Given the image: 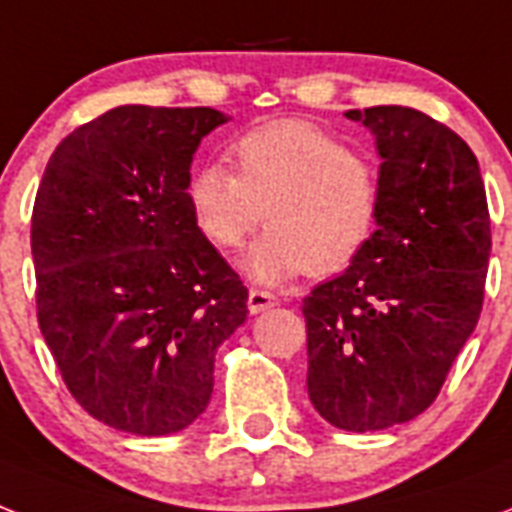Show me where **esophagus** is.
I'll return each instance as SVG.
<instances>
[{"label": "esophagus", "instance_id": "1", "mask_svg": "<svg viewBox=\"0 0 512 512\" xmlns=\"http://www.w3.org/2000/svg\"><path fill=\"white\" fill-rule=\"evenodd\" d=\"M275 304V293L261 291V288H251V291H248V310H251V315H259V312L269 310V307H275Z\"/></svg>", "mask_w": 512, "mask_h": 512}]
</instances>
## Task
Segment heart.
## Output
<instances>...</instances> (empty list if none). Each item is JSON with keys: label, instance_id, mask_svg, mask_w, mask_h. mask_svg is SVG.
<instances>
[{"label": "heart", "instance_id": "obj_1", "mask_svg": "<svg viewBox=\"0 0 512 512\" xmlns=\"http://www.w3.org/2000/svg\"><path fill=\"white\" fill-rule=\"evenodd\" d=\"M189 176L197 227L224 251L240 248L267 216L269 232L243 259L245 275L277 283L307 269L326 275L366 245L379 216V176L344 141L301 120L269 122Z\"/></svg>", "mask_w": 512, "mask_h": 512}]
</instances>
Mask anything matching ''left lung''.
<instances>
[{
	"label": "left lung",
	"instance_id": "left-lung-1",
	"mask_svg": "<svg viewBox=\"0 0 512 512\" xmlns=\"http://www.w3.org/2000/svg\"><path fill=\"white\" fill-rule=\"evenodd\" d=\"M376 138L379 216L342 275L304 299L307 392L339 430L419 417L481 318L491 221L478 160L408 106L350 109Z\"/></svg>",
	"mask_w": 512,
	"mask_h": 512
}]
</instances>
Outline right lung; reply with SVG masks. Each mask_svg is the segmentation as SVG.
Masks as SVG:
<instances>
[{
  "label": "right lung",
  "mask_w": 512,
  "mask_h": 512,
  "mask_svg": "<svg viewBox=\"0 0 512 512\" xmlns=\"http://www.w3.org/2000/svg\"><path fill=\"white\" fill-rule=\"evenodd\" d=\"M224 122L211 106H117L63 138L39 184V331L74 400L114 430L192 425L248 315V288L186 200L194 152Z\"/></svg>",
  "instance_id": "1"
}]
</instances>
